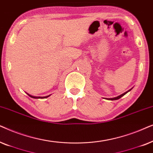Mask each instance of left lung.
<instances>
[{
	"mask_svg": "<svg viewBox=\"0 0 153 153\" xmlns=\"http://www.w3.org/2000/svg\"><path fill=\"white\" fill-rule=\"evenodd\" d=\"M132 88H133V87H132ZM132 88H131V89H129V90L126 91V92L123 93V94H122L119 95V96H117V97H114V98H109V99H108V100H111V101H113V100H117V99H120V98H121L122 97H123L124 95H125L126 94H127V92H129V91H131V89H132Z\"/></svg>",
	"mask_w": 153,
	"mask_h": 153,
	"instance_id": "obj_1",
	"label": "left lung"
}]
</instances>
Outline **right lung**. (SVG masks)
<instances>
[{
	"label": "right lung",
	"mask_w": 153,
	"mask_h": 153,
	"mask_svg": "<svg viewBox=\"0 0 153 153\" xmlns=\"http://www.w3.org/2000/svg\"><path fill=\"white\" fill-rule=\"evenodd\" d=\"M26 94H27L30 97L33 98V99H45V98H48V97H49L51 95L50 94V95L46 96V97H35V96H32V95H30V94H28V93H26Z\"/></svg>",
	"instance_id": "right-lung-1"
}]
</instances>
